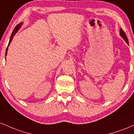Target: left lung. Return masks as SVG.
I'll list each match as a JSON object with an SVG mask.
<instances>
[{
	"label": "left lung",
	"instance_id": "left-lung-1",
	"mask_svg": "<svg viewBox=\"0 0 134 134\" xmlns=\"http://www.w3.org/2000/svg\"><path fill=\"white\" fill-rule=\"evenodd\" d=\"M120 36H121V37L124 38V40H125V41L127 42V44H129V40H128L127 35H126L125 33L124 32V30H123L121 28H120Z\"/></svg>",
	"mask_w": 134,
	"mask_h": 134
}]
</instances>
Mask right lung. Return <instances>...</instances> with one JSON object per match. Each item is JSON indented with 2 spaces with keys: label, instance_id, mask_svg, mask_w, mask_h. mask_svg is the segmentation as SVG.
<instances>
[{
  "label": "right lung",
  "instance_id": "1",
  "mask_svg": "<svg viewBox=\"0 0 134 134\" xmlns=\"http://www.w3.org/2000/svg\"><path fill=\"white\" fill-rule=\"evenodd\" d=\"M22 24H23V23H21L18 24V25L17 26L15 27V28L14 29V30H13V33H12L11 36H10V40H9V42L8 46H7V48L6 49V51H5V56H6V55H7V51H8V47H9V46L10 42H11V41H12V40H13V37H14V36L15 35V34H16V33H17V31H18L19 28H20V27H21V26ZM5 59H6V58H5Z\"/></svg>",
  "mask_w": 134,
  "mask_h": 134
}]
</instances>
